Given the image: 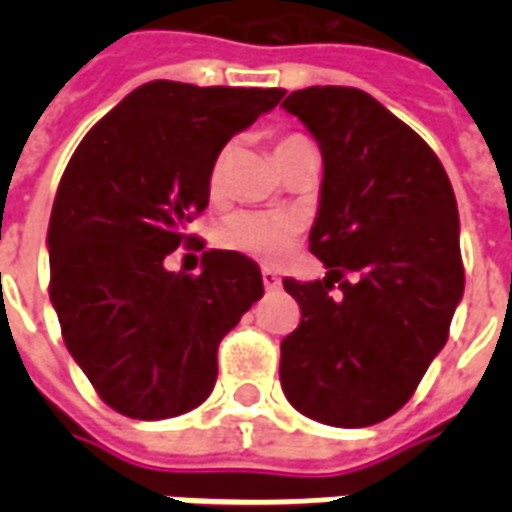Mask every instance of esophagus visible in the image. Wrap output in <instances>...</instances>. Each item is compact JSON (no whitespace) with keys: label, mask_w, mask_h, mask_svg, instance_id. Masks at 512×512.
Here are the masks:
<instances>
[{"label":"esophagus","mask_w":512,"mask_h":512,"mask_svg":"<svg viewBox=\"0 0 512 512\" xmlns=\"http://www.w3.org/2000/svg\"><path fill=\"white\" fill-rule=\"evenodd\" d=\"M260 274H263V285H266V290H277L279 285H282V279H279V274L274 268H263Z\"/></svg>","instance_id":"1"}]
</instances>
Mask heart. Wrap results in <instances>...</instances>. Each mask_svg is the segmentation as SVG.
<instances>
[{
    "label": "heart",
    "instance_id": "heart-1",
    "mask_svg": "<svg viewBox=\"0 0 512 512\" xmlns=\"http://www.w3.org/2000/svg\"><path fill=\"white\" fill-rule=\"evenodd\" d=\"M307 142L304 136H282L277 142V158L288 153L290 147ZM233 161V145H224L216 158H213L211 172H208V189L211 194H219L224 189V178ZM299 238V222L288 213L277 211H235L224 216L222 224L216 227V241L230 252H241L255 260L274 263L282 255H288L290 246Z\"/></svg>",
    "mask_w": 512,
    "mask_h": 512
}]
</instances>
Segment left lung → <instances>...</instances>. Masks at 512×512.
<instances>
[{
	"mask_svg": "<svg viewBox=\"0 0 512 512\" xmlns=\"http://www.w3.org/2000/svg\"><path fill=\"white\" fill-rule=\"evenodd\" d=\"M282 106L318 139L323 186L310 252L326 277L282 285L301 321L282 340L290 406L367 428L414 395L463 296L458 205L428 142L356 87H307Z\"/></svg>",
	"mask_w": 512,
	"mask_h": 512,
	"instance_id": "1",
	"label": "left lung"
}]
</instances>
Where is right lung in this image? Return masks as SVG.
Wrapping results in <instances>:
<instances>
[{"label":"right lung","instance_id":"obj_1","mask_svg":"<svg viewBox=\"0 0 512 512\" xmlns=\"http://www.w3.org/2000/svg\"><path fill=\"white\" fill-rule=\"evenodd\" d=\"M279 87L147 82L101 117L62 172L49 222V296L62 340L106 406L131 419L197 408L222 337L263 296L252 257L202 252V274L167 271L208 208V172Z\"/></svg>","mask_w":512,"mask_h":512}]
</instances>
